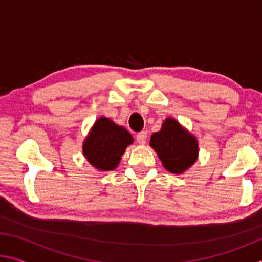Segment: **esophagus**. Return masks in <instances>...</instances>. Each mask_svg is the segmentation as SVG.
I'll return each instance as SVG.
<instances>
[{
  "label": "esophagus",
  "mask_w": 262,
  "mask_h": 262,
  "mask_svg": "<svg viewBox=\"0 0 262 262\" xmlns=\"http://www.w3.org/2000/svg\"><path fill=\"white\" fill-rule=\"evenodd\" d=\"M147 137H148V134H147V132H140L139 134L136 135V141L139 142L140 144H144L145 142H147Z\"/></svg>",
  "instance_id": "34e87169"
}]
</instances>
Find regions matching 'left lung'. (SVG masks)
I'll use <instances>...</instances> for the list:
<instances>
[{"label": "left lung", "instance_id": "8db88e82", "mask_svg": "<svg viewBox=\"0 0 262 262\" xmlns=\"http://www.w3.org/2000/svg\"><path fill=\"white\" fill-rule=\"evenodd\" d=\"M149 145L170 173L183 174L194 165L199 157L196 137L171 117L163 121L161 130L151 135Z\"/></svg>", "mask_w": 262, "mask_h": 262}]
</instances>
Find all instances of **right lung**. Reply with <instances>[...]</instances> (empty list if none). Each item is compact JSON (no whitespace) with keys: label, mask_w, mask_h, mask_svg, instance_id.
Returning <instances> with one entry per match:
<instances>
[{"label":"right lung","mask_w":262,"mask_h":262,"mask_svg":"<svg viewBox=\"0 0 262 262\" xmlns=\"http://www.w3.org/2000/svg\"><path fill=\"white\" fill-rule=\"evenodd\" d=\"M133 142L134 139L125 127L117 125L110 118L100 117L84 139L82 150L96 170L107 172L119 165L121 156Z\"/></svg>","instance_id":"obj_1"}]
</instances>
